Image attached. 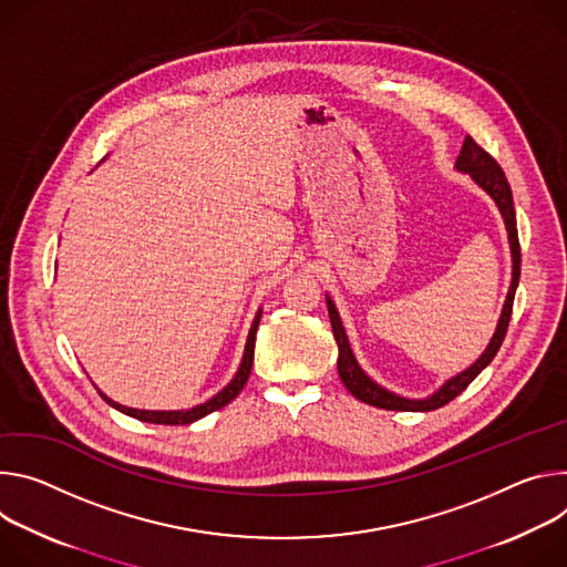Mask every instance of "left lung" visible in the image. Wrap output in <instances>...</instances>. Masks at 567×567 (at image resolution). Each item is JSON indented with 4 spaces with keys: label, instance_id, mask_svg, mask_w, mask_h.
<instances>
[{
    "label": "left lung",
    "instance_id": "8db88e82",
    "mask_svg": "<svg viewBox=\"0 0 567 567\" xmlns=\"http://www.w3.org/2000/svg\"><path fill=\"white\" fill-rule=\"evenodd\" d=\"M460 171L471 173V177L484 188V192L495 200L502 218H505L507 231H509V243H512V259H514V277H512V288L505 301V308H502V316L495 329V336L491 338V344L486 347V351L480 355V360L475 364H471L466 371H462L455 379H451L442 390L434 392L432 396L423 399V401H410L403 396H396L388 390H383L381 385H375L369 375L360 369V364L353 358V351L349 347L344 327L340 322V316L336 310V303L331 299H327L329 306V318H331V327H333V336L338 342V373L344 383V388L362 403L381 408V410H403V412H430L436 408H444L446 403H451L455 396H460L475 379L477 373L495 358L497 349L502 347V340L507 336L509 329V320H512V310H514V297H516V288H518V279H520V240H518V227H516V209H514V196H512V186L505 177V171L499 168V164L473 140L466 137L462 153L457 157L455 164Z\"/></svg>",
    "mask_w": 567,
    "mask_h": 567
}]
</instances>
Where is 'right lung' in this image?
I'll list each match as a JSON object with an SVG mask.
<instances>
[{
    "instance_id": "right-lung-1",
    "label": "right lung",
    "mask_w": 567,
    "mask_h": 567,
    "mask_svg": "<svg viewBox=\"0 0 567 567\" xmlns=\"http://www.w3.org/2000/svg\"><path fill=\"white\" fill-rule=\"evenodd\" d=\"M259 322H261V312H257L255 324H251V329H249L247 344H245V355H243V362H240L238 373L234 375V381H231L223 392H218L214 399H209L207 403H203V405H198V408L182 410V412H148V410L123 408V405L110 401L105 394H101V392H99V394L103 396V401H107V403H110L112 408H116L118 412L128 414V416H135V419L146 421V423H162V425H188V423H194V421H198V419H203V416H207V414H212V412L225 408L227 403H231V401L240 394V390L245 388V383H247V379H249V371H251V362H255V340H257Z\"/></svg>"
}]
</instances>
